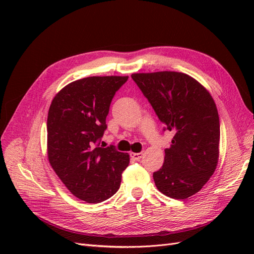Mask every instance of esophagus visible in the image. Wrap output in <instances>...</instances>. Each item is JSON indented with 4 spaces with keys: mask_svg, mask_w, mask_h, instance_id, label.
<instances>
[{
    "mask_svg": "<svg viewBox=\"0 0 254 254\" xmlns=\"http://www.w3.org/2000/svg\"><path fill=\"white\" fill-rule=\"evenodd\" d=\"M130 157L135 161H140V159L143 157V152H131L130 153Z\"/></svg>",
    "mask_w": 254,
    "mask_h": 254,
    "instance_id": "esophagus-1",
    "label": "esophagus"
}]
</instances>
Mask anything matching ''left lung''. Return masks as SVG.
<instances>
[{
    "label": "left lung",
    "mask_w": 254,
    "mask_h": 254,
    "mask_svg": "<svg viewBox=\"0 0 254 254\" xmlns=\"http://www.w3.org/2000/svg\"><path fill=\"white\" fill-rule=\"evenodd\" d=\"M163 131L174 133L163 166L153 173L157 189L175 199L198 193L215 172L220 125L216 105L200 83L179 72L132 74Z\"/></svg>",
    "instance_id": "1"
}]
</instances>
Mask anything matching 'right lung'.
<instances>
[{"mask_svg": "<svg viewBox=\"0 0 254 254\" xmlns=\"http://www.w3.org/2000/svg\"><path fill=\"white\" fill-rule=\"evenodd\" d=\"M128 76H93L68 83L54 97L48 115V156L60 180L77 198L98 203L121 186L129 155L104 147L106 118Z\"/></svg>", "mask_w": 254, "mask_h": 254, "instance_id": "right-lung-1", "label": "right lung"}]
</instances>
